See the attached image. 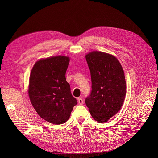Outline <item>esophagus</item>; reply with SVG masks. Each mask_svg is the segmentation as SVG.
Returning <instances> with one entry per match:
<instances>
[{
	"instance_id": "obj_1",
	"label": "esophagus",
	"mask_w": 158,
	"mask_h": 158,
	"mask_svg": "<svg viewBox=\"0 0 158 158\" xmlns=\"http://www.w3.org/2000/svg\"><path fill=\"white\" fill-rule=\"evenodd\" d=\"M77 101H78V104H80V105L83 104V100H82V98H80V97L78 98H77Z\"/></svg>"
}]
</instances>
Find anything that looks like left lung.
Masks as SVG:
<instances>
[{"label":"left lung","mask_w":158,"mask_h":158,"mask_svg":"<svg viewBox=\"0 0 158 158\" xmlns=\"http://www.w3.org/2000/svg\"><path fill=\"white\" fill-rule=\"evenodd\" d=\"M92 78V92L85 103L93 118L106 123L121 109L126 95L122 66L115 56L101 51L87 54Z\"/></svg>","instance_id":"8db88e82"}]
</instances>
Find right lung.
Wrapping results in <instances>:
<instances>
[{
  "mask_svg": "<svg viewBox=\"0 0 158 158\" xmlns=\"http://www.w3.org/2000/svg\"><path fill=\"white\" fill-rule=\"evenodd\" d=\"M70 60L69 56L61 55L42 58L35 63L31 72L30 101L41 118L53 124L67 121L77 103L65 77Z\"/></svg>",
  "mask_w": 158,
  "mask_h": 158,
  "instance_id": "right-lung-1",
  "label": "right lung"
}]
</instances>
